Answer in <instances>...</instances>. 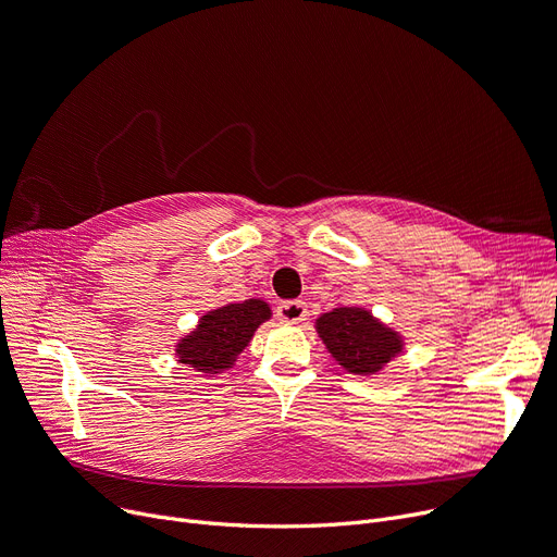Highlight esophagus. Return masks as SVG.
<instances>
[{
  "label": "esophagus",
  "instance_id": "obj_1",
  "mask_svg": "<svg viewBox=\"0 0 557 557\" xmlns=\"http://www.w3.org/2000/svg\"><path fill=\"white\" fill-rule=\"evenodd\" d=\"M308 312V306L304 301H283L278 304L276 308V314L281 322H287V324H299L304 322V317Z\"/></svg>",
  "mask_w": 557,
  "mask_h": 557
}]
</instances>
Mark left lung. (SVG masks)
Masks as SVG:
<instances>
[{"instance_id":"left-lung-1","label":"left lung","mask_w":557,"mask_h":557,"mask_svg":"<svg viewBox=\"0 0 557 557\" xmlns=\"http://www.w3.org/2000/svg\"><path fill=\"white\" fill-rule=\"evenodd\" d=\"M314 331L344 372L374 376L406 351L404 335L383 324L372 310L349 306L322 312Z\"/></svg>"}]
</instances>
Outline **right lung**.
<instances>
[{"instance_id":"obj_1","label":"right lung","mask_w":557,"mask_h":557,"mask_svg":"<svg viewBox=\"0 0 557 557\" xmlns=\"http://www.w3.org/2000/svg\"><path fill=\"white\" fill-rule=\"evenodd\" d=\"M272 320V308L262 299H247L208 310L199 317L197 326L174 344L176 362L188 367L199 376H218L237 362L260 329Z\"/></svg>"}]
</instances>
